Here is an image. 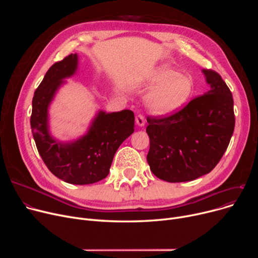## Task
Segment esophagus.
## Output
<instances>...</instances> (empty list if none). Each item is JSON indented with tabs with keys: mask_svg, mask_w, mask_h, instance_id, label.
Segmentation results:
<instances>
[{
	"mask_svg": "<svg viewBox=\"0 0 258 258\" xmlns=\"http://www.w3.org/2000/svg\"><path fill=\"white\" fill-rule=\"evenodd\" d=\"M136 123L139 126H143L145 124V117L143 116V114H138L136 116Z\"/></svg>",
	"mask_w": 258,
	"mask_h": 258,
	"instance_id": "34e87169",
	"label": "esophagus"
}]
</instances>
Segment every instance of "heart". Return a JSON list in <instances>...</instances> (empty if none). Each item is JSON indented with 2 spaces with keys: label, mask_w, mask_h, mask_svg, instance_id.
Returning a JSON list of instances; mask_svg holds the SVG:
<instances>
[{
  "label": "heart",
  "mask_w": 258,
  "mask_h": 258,
  "mask_svg": "<svg viewBox=\"0 0 258 258\" xmlns=\"http://www.w3.org/2000/svg\"><path fill=\"white\" fill-rule=\"evenodd\" d=\"M152 85L158 86L147 97L150 110L158 115L170 114L182 107L194 93L190 77L178 74L167 66L160 67L152 77Z\"/></svg>",
  "instance_id": "obj_1"
}]
</instances>
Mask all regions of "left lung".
Instances as JSON below:
<instances>
[{"mask_svg": "<svg viewBox=\"0 0 258 258\" xmlns=\"http://www.w3.org/2000/svg\"><path fill=\"white\" fill-rule=\"evenodd\" d=\"M210 90L171 115L147 117V162L161 180L179 183L209 173L229 145L235 125L233 97L221 75L203 70Z\"/></svg>", "mask_w": 258, "mask_h": 258, "instance_id": "left-lung-1", "label": "left lung"}]
</instances>
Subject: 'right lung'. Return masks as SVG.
<instances>
[{
	"mask_svg": "<svg viewBox=\"0 0 258 258\" xmlns=\"http://www.w3.org/2000/svg\"><path fill=\"white\" fill-rule=\"evenodd\" d=\"M77 68V54L53 63L34 92L30 124L39 156L58 179L75 185L103 180L118 147L134 133L135 116L130 110L99 112L87 135L71 143L54 140L48 131V106L54 94Z\"/></svg>",
	"mask_w": 258,
	"mask_h": 258,
	"instance_id": "obj_1",
	"label": "right lung"
}]
</instances>
